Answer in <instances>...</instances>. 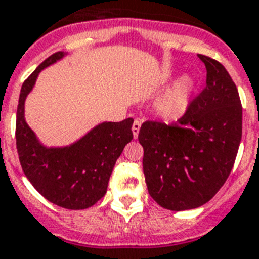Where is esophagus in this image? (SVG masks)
Instances as JSON below:
<instances>
[{
  "instance_id": "1",
  "label": "esophagus",
  "mask_w": 259,
  "mask_h": 259,
  "mask_svg": "<svg viewBox=\"0 0 259 259\" xmlns=\"http://www.w3.org/2000/svg\"><path fill=\"white\" fill-rule=\"evenodd\" d=\"M141 125H142V122H141V119H136V121H134V123H133V126H132L134 140H137V138H138V133H140Z\"/></svg>"
}]
</instances>
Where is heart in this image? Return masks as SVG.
I'll use <instances>...</instances> for the list:
<instances>
[{
	"label": "heart",
	"mask_w": 259,
	"mask_h": 259,
	"mask_svg": "<svg viewBox=\"0 0 259 259\" xmlns=\"http://www.w3.org/2000/svg\"><path fill=\"white\" fill-rule=\"evenodd\" d=\"M193 87H195V82H193L192 77L190 76L182 77L170 92L164 97H162L158 104V110L160 114L167 118L180 116L188 104V97L192 92Z\"/></svg>",
	"instance_id": "1"
}]
</instances>
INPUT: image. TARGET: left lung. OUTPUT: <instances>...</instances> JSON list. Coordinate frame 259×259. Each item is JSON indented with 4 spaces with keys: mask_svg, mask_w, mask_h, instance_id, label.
I'll use <instances>...</instances> for the list:
<instances>
[{
    "mask_svg": "<svg viewBox=\"0 0 259 259\" xmlns=\"http://www.w3.org/2000/svg\"><path fill=\"white\" fill-rule=\"evenodd\" d=\"M207 68L205 88L175 123L146 121L138 141L150 196L160 207H201L219 192L233 168L242 136V106L225 67L197 55Z\"/></svg>",
    "mask_w": 259,
    "mask_h": 259,
    "instance_id": "obj_1",
    "label": "left lung"
}]
</instances>
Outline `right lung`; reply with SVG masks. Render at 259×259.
<instances>
[{
  "instance_id": "add662e5",
  "label": "right lung",
  "mask_w": 259,
  "mask_h": 259,
  "mask_svg": "<svg viewBox=\"0 0 259 259\" xmlns=\"http://www.w3.org/2000/svg\"><path fill=\"white\" fill-rule=\"evenodd\" d=\"M64 55L52 54L23 82L15 122L17 151L26 178L43 197L66 209H85L106 193L116 160L133 140V118L99 123L69 146H43L26 123L25 100L39 72Z\"/></svg>"
}]
</instances>
